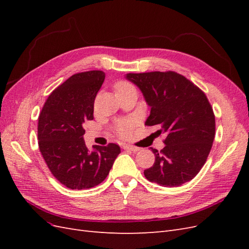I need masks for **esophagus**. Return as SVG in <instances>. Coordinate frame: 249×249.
Wrapping results in <instances>:
<instances>
[{"label":"esophagus","mask_w":249,"mask_h":249,"mask_svg":"<svg viewBox=\"0 0 249 249\" xmlns=\"http://www.w3.org/2000/svg\"><path fill=\"white\" fill-rule=\"evenodd\" d=\"M124 148L125 150H130V152H133V153H136V152H139L140 148L137 147V146H133V145H130V144H125L124 146Z\"/></svg>","instance_id":"34e87169"}]
</instances>
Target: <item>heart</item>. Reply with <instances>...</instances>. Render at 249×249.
Listing matches in <instances>:
<instances>
[{"instance_id":"b5f03b06","label":"heart","mask_w":249,"mask_h":249,"mask_svg":"<svg viewBox=\"0 0 249 249\" xmlns=\"http://www.w3.org/2000/svg\"><path fill=\"white\" fill-rule=\"evenodd\" d=\"M114 89H115V92H122V91H126V90L135 89V87L132 84H130V83L124 82V81H119L115 84ZM133 125H134L133 120L124 119V120H120V122H118L116 124L115 127H116V131H117L119 136L127 137L132 131Z\"/></svg>"}]
</instances>
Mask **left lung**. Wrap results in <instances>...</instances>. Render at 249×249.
Instances as JSON below:
<instances>
[{"label": "left lung", "instance_id": "obj_1", "mask_svg": "<svg viewBox=\"0 0 249 249\" xmlns=\"http://www.w3.org/2000/svg\"><path fill=\"white\" fill-rule=\"evenodd\" d=\"M150 107L146 125H159L164 133L161 152L150 147L155 163L144 170L149 182L178 187L197 175L212 148L215 116L206 94L175 71L126 73Z\"/></svg>", "mask_w": 249, "mask_h": 249}]
</instances>
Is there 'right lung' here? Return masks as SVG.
I'll list each match as a JSON object with an SVG mask.
<instances>
[{
  "label": "right lung",
  "mask_w": 249,
  "mask_h": 249,
  "mask_svg": "<svg viewBox=\"0 0 249 249\" xmlns=\"http://www.w3.org/2000/svg\"><path fill=\"white\" fill-rule=\"evenodd\" d=\"M105 72L76 73L53 91L38 117V145L52 175L72 190L89 189L107 178L120 147L85 144L83 124L93 119L95 96Z\"/></svg>",
  "instance_id": "obj_1"
}]
</instances>
